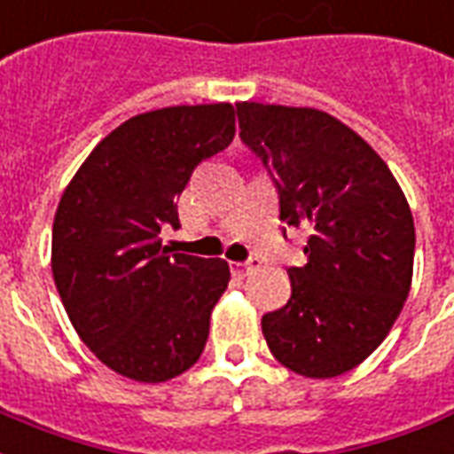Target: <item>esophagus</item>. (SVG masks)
Returning a JSON list of instances; mask_svg holds the SVG:
<instances>
[{
    "instance_id": "1",
    "label": "esophagus",
    "mask_w": 454,
    "mask_h": 454,
    "mask_svg": "<svg viewBox=\"0 0 454 454\" xmlns=\"http://www.w3.org/2000/svg\"><path fill=\"white\" fill-rule=\"evenodd\" d=\"M231 268H234V272H239V275H251V272L261 268V263L254 258V261H248V263H231Z\"/></svg>"
}]
</instances>
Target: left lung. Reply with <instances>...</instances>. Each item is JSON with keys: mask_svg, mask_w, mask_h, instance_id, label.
I'll list each match as a JSON object with an SVG mask.
<instances>
[{"mask_svg": "<svg viewBox=\"0 0 454 454\" xmlns=\"http://www.w3.org/2000/svg\"><path fill=\"white\" fill-rule=\"evenodd\" d=\"M239 138L268 169L279 220L311 230L292 296L263 316L272 356L299 376L335 378L390 333L411 285L414 220L380 155L311 107L239 102Z\"/></svg>", "mask_w": 454, "mask_h": 454, "instance_id": "8db88e82", "label": "left lung"}]
</instances>
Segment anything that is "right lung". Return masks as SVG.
<instances>
[{"mask_svg": "<svg viewBox=\"0 0 454 454\" xmlns=\"http://www.w3.org/2000/svg\"><path fill=\"white\" fill-rule=\"evenodd\" d=\"M231 138L230 102L145 112L102 138L61 196L52 227L61 304L95 356L131 380L162 383L203 354L230 265L169 255L160 231L182 227L175 199Z\"/></svg>", "mask_w": 454, "mask_h": 454, "instance_id": "obj_1", "label": "right lung"}]
</instances>
